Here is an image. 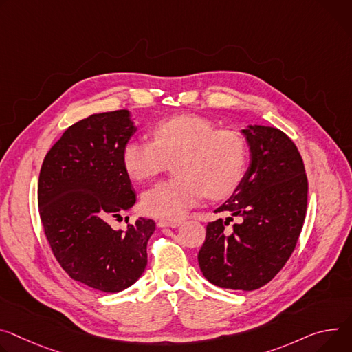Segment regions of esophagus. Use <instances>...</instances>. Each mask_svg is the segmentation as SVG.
Masks as SVG:
<instances>
[{
  "instance_id": "obj_1",
  "label": "esophagus",
  "mask_w": 352,
  "mask_h": 352,
  "mask_svg": "<svg viewBox=\"0 0 352 352\" xmlns=\"http://www.w3.org/2000/svg\"><path fill=\"white\" fill-rule=\"evenodd\" d=\"M181 225V221H167V220H157V226L158 228H178Z\"/></svg>"
}]
</instances>
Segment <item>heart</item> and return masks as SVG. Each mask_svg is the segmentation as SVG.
I'll return each instance as SVG.
<instances>
[{"instance_id": "1", "label": "heart", "mask_w": 352, "mask_h": 352, "mask_svg": "<svg viewBox=\"0 0 352 352\" xmlns=\"http://www.w3.org/2000/svg\"><path fill=\"white\" fill-rule=\"evenodd\" d=\"M153 143L131 140L123 148L124 171L142 181L163 171L168 162L175 178L160 181L142 197L146 213L177 221L205 197L221 199L239 185L245 166L244 142L233 132H220L197 115H178L157 123Z\"/></svg>"}]
</instances>
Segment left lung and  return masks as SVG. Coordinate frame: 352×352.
Returning <instances> with one entry per match:
<instances>
[{
	"instance_id": "obj_1",
	"label": "left lung",
	"mask_w": 352,
	"mask_h": 352,
	"mask_svg": "<svg viewBox=\"0 0 352 352\" xmlns=\"http://www.w3.org/2000/svg\"><path fill=\"white\" fill-rule=\"evenodd\" d=\"M250 164L232 197L214 212H228L206 226L198 263L204 276L228 289L254 291L289 260L303 228L307 177L295 143L276 127L248 124L241 131ZM242 221L228 235L224 226Z\"/></svg>"
}]
</instances>
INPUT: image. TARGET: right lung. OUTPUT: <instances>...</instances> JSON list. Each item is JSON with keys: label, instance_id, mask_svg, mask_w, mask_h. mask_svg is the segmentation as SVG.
<instances>
[{"label": "right lung", "instance_id": "1", "mask_svg": "<svg viewBox=\"0 0 352 352\" xmlns=\"http://www.w3.org/2000/svg\"><path fill=\"white\" fill-rule=\"evenodd\" d=\"M136 131L127 109L91 115L63 133L39 175V213L56 260L74 280L107 294L120 292L142 276L155 230V223L144 217L126 232L109 226L112 217L136 204L122 162Z\"/></svg>", "mask_w": 352, "mask_h": 352}]
</instances>
